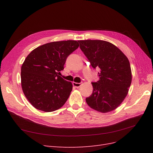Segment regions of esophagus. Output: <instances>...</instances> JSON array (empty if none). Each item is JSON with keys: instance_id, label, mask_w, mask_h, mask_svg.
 <instances>
[{"instance_id": "1", "label": "esophagus", "mask_w": 153, "mask_h": 153, "mask_svg": "<svg viewBox=\"0 0 153 153\" xmlns=\"http://www.w3.org/2000/svg\"><path fill=\"white\" fill-rule=\"evenodd\" d=\"M82 83H76V82H73V85L74 87H75L76 88L80 87L82 85Z\"/></svg>"}]
</instances>
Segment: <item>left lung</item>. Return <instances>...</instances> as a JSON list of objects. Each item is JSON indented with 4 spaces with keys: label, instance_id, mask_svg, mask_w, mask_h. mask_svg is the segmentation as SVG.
<instances>
[{
    "label": "left lung",
    "instance_id": "8db88e82",
    "mask_svg": "<svg viewBox=\"0 0 153 153\" xmlns=\"http://www.w3.org/2000/svg\"><path fill=\"white\" fill-rule=\"evenodd\" d=\"M80 48L94 69L100 68L93 91L85 99L91 108L101 113L117 108L126 98L131 83L128 59L117 47L102 40H80Z\"/></svg>",
    "mask_w": 153,
    "mask_h": 153
}]
</instances>
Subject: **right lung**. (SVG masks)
Here are the masks:
<instances>
[{"label":"right lung","mask_w":153,"mask_h":153,"mask_svg":"<svg viewBox=\"0 0 153 153\" xmlns=\"http://www.w3.org/2000/svg\"><path fill=\"white\" fill-rule=\"evenodd\" d=\"M78 47L75 40L54 41L40 46L27 55L21 68V84L34 108L50 112L66 102L73 85L59 74L67 57Z\"/></svg>","instance_id":"1"}]
</instances>
